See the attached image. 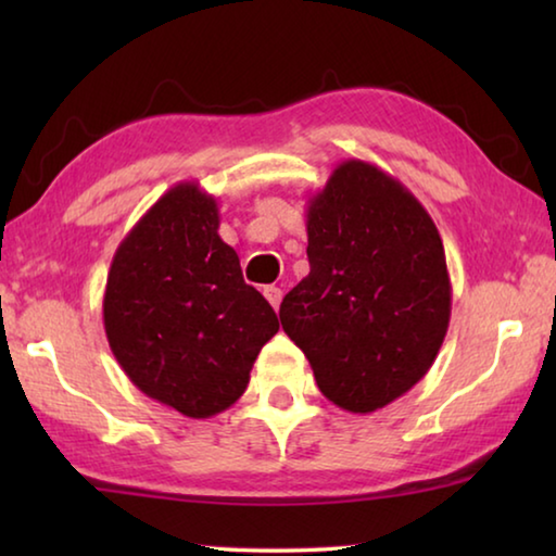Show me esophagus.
Instances as JSON below:
<instances>
[{"instance_id":"1","label":"esophagus","mask_w":556,"mask_h":556,"mask_svg":"<svg viewBox=\"0 0 556 556\" xmlns=\"http://www.w3.org/2000/svg\"><path fill=\"white\" fill-rule=\"evenodd\" d=\"M265 296H267L271 306L279 308V304H281V289L279 287H265Z\"/></svg>"}]
</instances>
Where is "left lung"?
<instances>
[{
  "label": "left lung",
  "mask_w": 556,
  "mask_h": 556,
  "mask_svg": "<svg viewBox=\"0 0 556 556\" xmlns=\"http://www.w3.org/2000/svg\"><path fill=\"white\" fill-rule=\"evenodd\" d=\"M306 232L312 271L281 301V328L328 400L375 412L425 378L444 343V244L425 205L361 159L308 201Z\"/></svg>",
  "instance_id": "8db88e82"
}]
</instances>
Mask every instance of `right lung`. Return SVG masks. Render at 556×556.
<instances>
[{"label": "right lung", "mask_w": 556, "mask_h": 556, "mask_svg": "<svg viewBox=\"0 0 556 556\" xmlns=\"http://www.w3.org/2000/svg\"><path fill=\"white\" fill-rule=\"evenodd\" d=\"M218 225V203L199 184L168 188L119 242L102 299L127 378L193 419L240 400L262 345L279 331Z\"/></svg>", "instance_id": "obj_1"}]
</instances>
